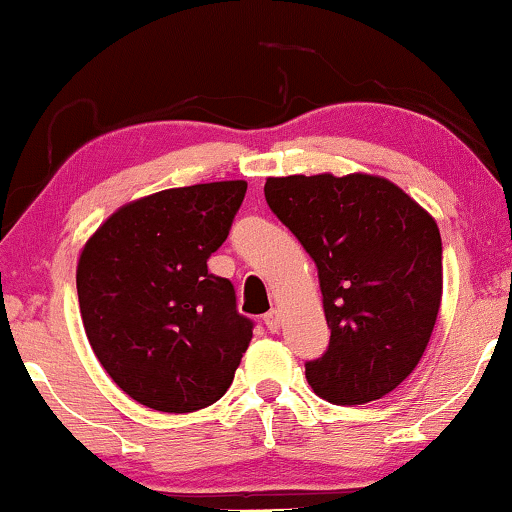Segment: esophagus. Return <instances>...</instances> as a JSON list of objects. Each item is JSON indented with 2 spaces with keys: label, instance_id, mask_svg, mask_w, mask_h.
Segmentation results:
<instances>
[{
  "label": "esophagus",
  "instance_id": "34e87169",
  "mask_svg": "<svg viewBox=\"0 0 512 512\" xmlns=\"http://www.w3.org/2000/svg\"><path fill=\"white\" fill-rule=\"evenodd\" d=\"M264 326H267L271 333L281 331V314H278L276 309H271L269 314H264Z\"/></svg>",
  "mask_w": 512,
  "mask_h": 512
}]
</instances>
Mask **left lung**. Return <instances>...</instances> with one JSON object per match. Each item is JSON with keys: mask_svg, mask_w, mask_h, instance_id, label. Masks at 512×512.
<instances>
[{"mask_svg": "<svg viewBox=\"0 0 512 512\" xmlns=\"http://www.w3.org/2000/svg\"><path fill=\"white\" fill-rule=\"evenodd\" d=\"M264 198L319 269L331 342L304 364L331 404L385 397L418 366L442 302L437 222L375 174L269 177Z\"/></svg>", "mask_w": 512, "mask_h": 512, "instance_id": "8db88e82", "label": "left lung"}]
</instances>
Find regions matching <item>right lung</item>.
<instances>
[{"mask_svg":"<svg viewBox=\"0 0 512 512\" xmlns=\"http://www.w3.org/2000/svg\"><path fill=\"white\" fill-rule=\"evenodd\" d=\"M245 189L238 179L158 191L122 205L84 243V333L113 383L148 409L215 404L250 345L234 286L208 271Z\"/></svg>","mask_w":512,"mask_h":512,"instance_id":"right-lung-1","label":"right lung"}]
</instances>
